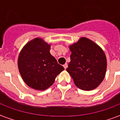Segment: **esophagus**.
<instances>
[{"mask_svg": "<svg viewBox=\"0 0 120 120\" xmlns=\"http://www.w3.org/2000/svg\"><path fill=\"white\" fill-rule=\"evenodd\" d=\"M64 69H66V68H68V64H65L64 65Z\"/></svg>", "mask_w": 120, "mask_h": 120, "instance_id": "1", "label": "esophagus"}]
</instances>
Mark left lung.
Wrapping results in <instances>:
<instances>
[{"instance_id":"1","label":"left lung","mask_w":120,"mask_h":120,"mask_svg":"<svg viewBox=\"0 0 120 120\" xmlns=\"http://www.w3.org/2000/svg\"><path fill=\"white\" fill-rule=\"evenodd\" d=\"M69 47L71 51V62L66 71L75 86L87 91L98 87L107 70V58L103 50L86 37H81Z\"/></svg>"}]
</instances>
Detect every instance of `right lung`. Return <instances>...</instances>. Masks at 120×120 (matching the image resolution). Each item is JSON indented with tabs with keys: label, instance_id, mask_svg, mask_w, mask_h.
I'll return each mask as SVG.
<instances>
[{
	"label": "right lung",
	"instance_id": "right-lung-1",
	"mask_svg": "<svg viewBox=\"0 0 120 120\" xmlns=\"http://www.w3.org/2000/svg\"><path fill=\"white\" fill-rule=\"evenodd\" d=\"M51 44L42 38L32 39L20 51L18 68L22 80L31 88L44 90L54 83L64 68L51 55Z\"/></svg>",
	"mask_w": 120,
	"mask_h": 120
}]
</instances>
